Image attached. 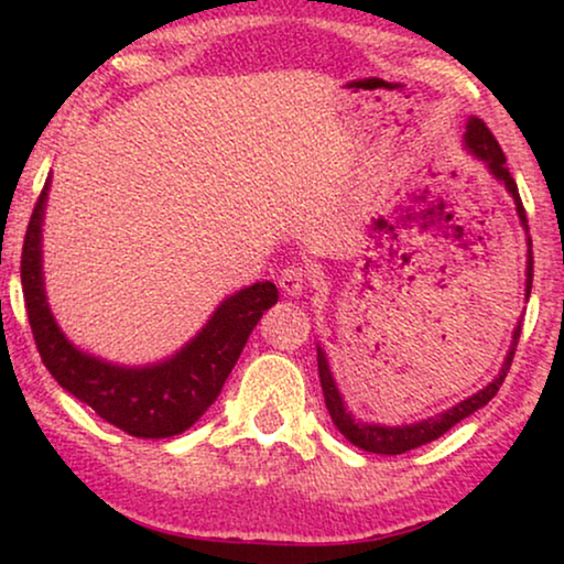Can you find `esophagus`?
<instances>
[{"label": "esophagus", "mask_w": 564, "mask_h": 564, "mask_svg": "<svg viewBox=\"0 0 564 564\" xmlns=\"http://www.w3.org/2000/svg\"><path fill=\"white\" fill-rule=\"evenodd\" d=\"M276 282H280L284 295L297 297V295H303L307 288V272L303 267H288V269H282L280 280Z\"/></svg>", "instance_id": "esophagus-1"}]
</instances>
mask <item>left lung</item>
Returning <instances> with one entry per match:
<instances>
[{"label":"left lung","mask_w":564,"mask_h":564,"mask_svg":"<svg viewBox=\"0 0 564 564\" xmlns=\"http://www.w3.org/2000/svg\"><path fill=\"white\" fill-rule=\"evenodd\" d=\"M465 149H467L469 156L482 161L492 180L503 184L508 195L513 197L516 215H519L521 228L527 230V246H529V251H527V300H529L531 276H534V274H531V272H534V257H531V238H529V226H527V213H523L519 187H516L513 176H511V172H508L506 156H503V151H500L496 135L490 133L488 126H485L480 118H469L467 120ZM519 336H521V323L513 328L511 349H508L506 359H503V367H500L496 380L485 384L482 390H477L475 395L462 400V403L452 405L449 411H442L438 415H431V419H423L419 423H403V426H384V423H367V421L354 419L351 411H346L344 395H341V390H338V384L334 380V372H330L326 351H323L321 344H318V377H321L323 398H326V408L330 413V421H334V426L341 431V434L349 438L354 446H359V449L372 452V454H405V452L415 449V446L434 442V438L444 436L452 426H457L462 419H467V415L480 411L482 405H488L490 400L496 398V392L500 390V384H503V380H506L508 369H511Z\"/></svg>","instance_id":"1"}]
</instances>
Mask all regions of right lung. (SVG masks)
<instances>
[{"label": "right lung", "mask_w": 564, "mask_h": 564, "mask_svg": "<svg viewBox=\"0 0 564 564\" xmlns=\"http://www.w3.org/2000/svg\"><path fill=\"white\" fill-rule=\"evenodd\" d=\"M51 176L37 197L22 243V295L37 351L61 388L99 419L138 438H169L199 421L220 395L251 330L280 297L274 282H253L215 307L197 336L172 357L143 367L115 365L68 341L53 318L43 280V218Z\"/></svg>", "instance_id": "obj_1"}]
</instances>
